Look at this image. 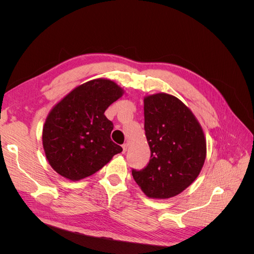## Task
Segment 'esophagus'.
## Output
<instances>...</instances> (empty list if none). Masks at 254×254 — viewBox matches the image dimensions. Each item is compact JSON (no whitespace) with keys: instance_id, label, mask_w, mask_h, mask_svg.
Instances as JSON below:
<instances>
[{"instance_id":"obj_1","label":"esophagus","mask_w":254,"mask_h":254,"mask_svg":"<svg viewBox=\"0 0 254 254\" xmlns=\"http://www.w3.org/2000/svg\"><path fill=\"white\" fill-rule=\"evenodd\" d=\"M127 147H128V145H127V144H123V145H122V148H123V153H125V152L127 151Z\"/></svg>"}]
</instances>
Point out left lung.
<instances>
[{
  "instance_id": "obj_1",
  "label": "left lung",
  "mask_w": 254,
  "mask_h": 254,
  "mask_svg": "<svg viewBox=\"0 0 254 254\" xmlns=\"http://www.w3.org/2000/svg\"><path fill=\"white\" fill-rule=\"evenodd\" d=\"M144 120L150 160L141 171L132 168V177L149 198L174 197L195 181L204 164L202 128L180 99L166 93L144 98Z\"/></svg>"
}]
</instances>
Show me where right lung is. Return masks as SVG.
I'll return each mask as SVG.
<instances>
[{
  "label": "right lung",
  "mask_w": 254,
  "mask_h": 254,
  "mask_svg": "<svg viewBox=\"0 0 254 254\" xmlns=\"http://www.w3.org/2000/svg\"><path fill=\"white\" fill-rule=\"evenodd\" d=\"M109 79L80 84L54 107L43 127L42 142L50 165L77 181L93 175L123 148L110 137L112 122L105 111L123 95Z\"/></svg>",
  "instance_id": "1"
}]
</instances>
